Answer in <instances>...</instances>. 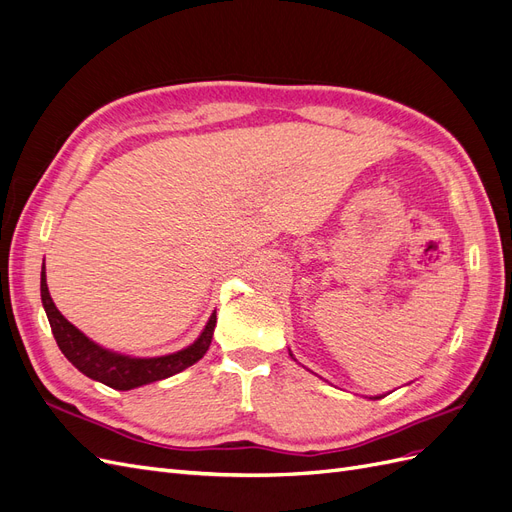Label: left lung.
I'll return each instance as SVG.
<instances>
[{"mask_svg":"<svg viewBox=\"0 0 512 512\" xmlns=\"http://www.w3.org/2000/svg\"><path fill=\"white\" fill-rule=\"evenodd\" d=\"M292 356V354H290ZM371 399H380V397H371Z\"/></svg>","mask_w":512,"mask_h":512,"instance_id":"obj_1","label":"left lung"}]
</instances>
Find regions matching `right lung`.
<instances>
[{"label": "right lung", "instance_id": "obj_1", "mask_svg": "<svg viewBox=\"0 0 512 512\" xmlns=\"http://www.w3.org/2000/svg\"><path fill=\"white\" fill-rule=\"evenodd\" d=\"M40 297H42L44 312H46V318H49L55 342L59 350L64 352L66 359L87 378L98 380L117 391H130V389H136V386L170 378L203 359L205 352L211 346L215 322H218L213 312L209 322L205 324L203 333H200L196 342L190 344L188 348L173 354H164V356H151V359H138V356L119 354L98 346L96 342H91L85 333L76 329L72 322H68L64 316H61V312L51 299L49 286H46L44 262H42V273H40Z\"/></svg>", "mask_w": 512, "mask_h": 512}]
</instances>
